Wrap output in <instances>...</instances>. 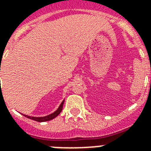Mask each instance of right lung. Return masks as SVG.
Wrapping results in <instances>:
<instances>
[{
    "instance_id": "right-lung-1",
    "label": "right lung",
    "mask_w": 151,
    "mask_h": 151,
    "mask_svg": "<svg viewBox=\"0 0 151 151\" xmlns=\"http://www.w3.org/2000/svg\"><path fill=\"white\" fill-rule=\"evenodd\" d=\"M64 100L60 104V106H59V108L57 109L54 113H52L51 114L48 115V116H45V117H30V116H28V115L23 114L27 118H29V119L34 120V121H36V122H47V121H50V120L53 119L55 117H56L58 115L61 113L62 110H63V106Z\"/></svg>"
}]
</instances>
